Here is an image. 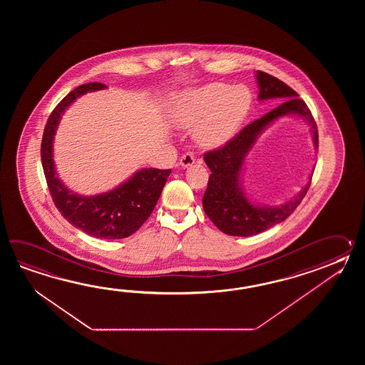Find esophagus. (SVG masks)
<instances>
[{"instance_id": "34e87169", "label": "esophagus", "mask_w": 365, "mask_h": 365, "mask_svg": "<svg viewBox=\"0 0 365 365\" xmlns=\"http://www.w3.org/2000/svg\"><path fill=\"white\" fill-rule=\"evenodd\" d=\"M194 163H195V156H194L193 153H186L180 159V165L184 167V168H187V167L193 165Z\"/></svg>"}]
</instances>
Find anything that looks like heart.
Instances as JSON below:
<instances>
[{"mask_svg":"<svg viewBox=\"0 0 365 365\" xmlns=\"http://www.w3.org/2000/svg\"><path fill=\"white\" fill-rule=\"evenodd\" d=\"M250 96L242 86L209 83L182 93L172 110L173 124L189 129L202 148H217L232 137L248 113Z\"/></svg>","mask_w":365,"mask_h":365,"instance_id":"1","label":"heart"}]
</instances>
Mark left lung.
I'll use <instances>...</instances> for the list:
<instances>
[{
	"label": "left lung",
	"instance_id": "left-lung-1",
	"mask_svg": "<svg viewBox=\"0 0 365 365\" xmlns=\"http://www.w3.org/2000/svg\"><path fill=\"white\" fill-rule=\"evenodd\" d=\"M256 78L259 87L258 101L280 99L283 101L264 116L247 125L223 148L203 155L211 171L207 189L202 198L203 210L222 232L242 237L264 232L272 225L286 220L303 201L312 180L310 173L309 181L300 193L280 206H259L249 201L241 187V171L258 135L277 118L297 115L309 125L314 148H318L317 125L305 101L297 98V93L278 78L261 70L257 71Z\"/></svg>",
	"mask_w": 365,
	"mask_h": 365
}]
</instances>
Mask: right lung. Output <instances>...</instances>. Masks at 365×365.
Listing matches in <instances>:
<instances>
[{"label": "right lung", "instance_id": "1", "mask_svg": "<svg viewBox=\"0 0 365 365\" xmlns=\"http://www.w3.org/2000/svg\"><path fill=\"white\" fill-rule=\"evenodd\" d=\"M103 83H87L62 99L48 118L41 140V163L48 189L56 207L70 225L98 239H124L140 230L151 215L171 170L143 168L116 189L96 195H81L57 178L53 162V140L62 113L86 93L103 90Z\"/></svg>", "mask_w": 365, "mask_h": 365}]
</instances>
